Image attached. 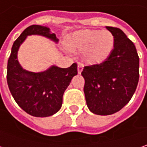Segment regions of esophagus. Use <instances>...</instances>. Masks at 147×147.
<instances>
[{
    "instance_id": "34e87169",
    "label": "esophagus",
    "mask_w": 147,
    "mask_h": 147,
    "mask_svg": "<svg viewBox=\"0 0 147 147\" xmlns=\"http://www.w3.org/2000/svg\"><path fill=\"white\" fill-rule=\"evenodd\" d=\"M83 68H84V66L82 64H78V67H77V70H78V73L80 74L81 71H83Z\"/></svg>"
}]
</instances>
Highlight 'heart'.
<instances>
[{
    "instance_id": "heart-1",
    "label": "heart",
    "mask_w": 147,
    "mask_h": 147,
    "mask_svg": "<svg viewBox=\"0 0 147 147\" xmlns=\"http://www.w3.org/2000/svg\"><path fill=\"white\" fill-rule=\"evenodd\" d=\"M114 44V36L109 30H79L66 39L67 48L74 53L82 52L83 59L90 65L99 64L107 60Z\"/></svg>"
}]
</instances>
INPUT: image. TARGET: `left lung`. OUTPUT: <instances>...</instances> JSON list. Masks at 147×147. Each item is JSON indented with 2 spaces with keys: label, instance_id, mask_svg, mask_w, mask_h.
I'll use <instances>...</instances> for the list:
<instances>
[{
  "label": "left lung",
  "instance_id": "left-lung-1",
  "mask_svg": "<svg viewBox=\"0 0 147 147\" xmlns=\"http://www.w3.org/2000/svg\"><path fill=\"white\" fill-rule=\"evenodd\" d=\"M115 44L108 59L84 67V93L89 109L98 115H110L131 99L139 80V57L134 43L118 28L106 26Z\"/></svg>",
  "mask_w": 147,
  "mask_h": 147
}]
</instances>
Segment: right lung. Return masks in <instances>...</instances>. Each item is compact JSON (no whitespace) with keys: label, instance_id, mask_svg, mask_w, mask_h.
Returning <instances> with one entry per match:
<instances>
[{"label":"right lung","instance_id":"1","mask_svg":"<svg viewBox=\"0 0 147 147\" xmlns=\"http://www.w3.org/2000/svg\"><path fill=\"white\" fill-rule=\"evenodd\" d=\"M42 35L57 42L56 34L41 25H31L24 29L14 42L8 64L6 79L14 99L24 111L34 117H48L61 109L62 96L74 76L77 64L68 68L53 66L42 72H31L23 69L17 60L20 46L27 36Z\"/></svg>","mask_w":147,"mask_h":147}]
</instances>
